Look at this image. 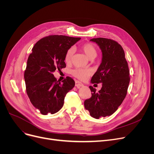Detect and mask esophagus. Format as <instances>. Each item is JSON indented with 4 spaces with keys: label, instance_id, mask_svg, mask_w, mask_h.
Masks as SVG:
<instances>
[{
    "label": "esophagus",
    "instance_id": "obj_1",
    "mask_svg": "<svg viewBox=\"0 0 154 154\" xmlns=\"http://www.w3.org/2000/svg\"><path fill=\"white\" fill-rule=\"evenodd\" d=\"M75 85H76V87H83V84L82 83H81L80 82H79V81L76 80V81L75 82Z\"/></svg>",
    "mask_w": 154,
    "mask_h": 154
}]
</instances>
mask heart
Listing matches in <instances>:
<instances>
[{"label": "heart", "instance_id": "heart-1", "mask_svg": "<svg viewBox=\"0 0 154 154\" xmlns=\"http://www.w3.org/2000/svg\"><path fill=\"white\" fill-rule=\"evenodd\" d=\"M81 49L85 54L87 57L90 60L94 59L97 55V51L96 47L91 43H87L82 45ZM73 53V49L71 48L67 50L66 55H65V62L67 63L71 62ZM71 73L74 76L80 79V80H85L88 76L91 75L92 72L88 69H75L72 70Z\"/></svg>", "mask_w": 154, "mask_h": 154}]
</instances>
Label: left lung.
<instances>
[{"instance_id": "left-lung-1", "label": "left lung", "mask_w": 154, "mask_h": 154, "mask_svg": "<svg viewBox=\"0 0 154 154\" xmlns=\"http://www.w3.org/2000/svg\"><path fill=\"white\" fill-rule=\"evenodd\" d=\"M102 52L100 66L91 79L92 83H102L101 90L90 86L91 98L84 101L92 118L99 119L114 114L127 95L130 82L129 69L122 45L113 40L96 38L90 40Z\"/></svg>"}]
</instances>
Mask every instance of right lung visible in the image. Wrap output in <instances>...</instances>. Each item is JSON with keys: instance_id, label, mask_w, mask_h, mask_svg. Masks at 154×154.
<instances>
[{"instance_id": "add662e5", "label": "right lung", "mask_w": 154, "mask_h": 154, "mask_svg": "<svg viewBox=\"0 0 154 154\" xmlns=\"http://www.w3.org/2000/svg\"><path fill=\"white\" fill-rule=\"evenodd\" d=\"M80 38L50 35L40 39L32 49L24 72L26 92L30 101L40 113H57L62 108L65 96L74 87L71 77L57 81L53 72L66 67L65 55Z\"/></svg>"}]
</instances>
